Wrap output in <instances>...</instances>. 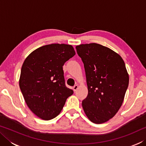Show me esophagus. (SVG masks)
Returning <instances> with one entry per match:
<instances>
[{
  "mask_svg": "<svg viewBox=\"0 0 146 146\" xmlns=\"http://www.w3.org/2000/svg\"><path fill=\"white\" fill-rule=\"evenodd\" d=\"M78 86L77 84H76V85L74 86H73V88L74 91H76V90H77V89H78Z\"/></svg>",
  "mask_w": 146,
  "mask_h": 146,
  "instance_id": "esophagus-1",
  "label": "esophagus"
}]
</instances>
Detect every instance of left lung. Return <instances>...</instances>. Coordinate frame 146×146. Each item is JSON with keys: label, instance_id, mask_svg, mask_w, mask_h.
<instances>
[{"label": "left lung", "instance_id": "1", "mask_svg": "<svg viewBox=\"0 0 146 146\" xmlns=\"http://www.w3.org/2000/svg\"><path fill=\"white\" fill-rule=\"evenodd\" d=\"M84 66L88 95L82 106L95 123L112 118L119 110L129 85L122 58L112 49L96 43L76 46Z\"/></svg>", "mask_w": 146, "mask_h": 146}]
</instances>
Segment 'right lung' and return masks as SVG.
<instances>
[{
    "mask_svg": "<svg viewBox=\"0 0 146 146\" xmlns=\"http://www.w3.org/2000/svg\"><path fill=\"white\" fill-rule=\"evenodd\" d=\"M75 55L71 45L51 44L35 49L24 60L20 88L27 106L41 119L55 118L73 95L65 85L62 66Z\"/></svg>",
    "mask_w": 146,
    "mask_h": 146,
    "instance_id": "add662e5",
    "label": "right lung"
}]
</instances>
